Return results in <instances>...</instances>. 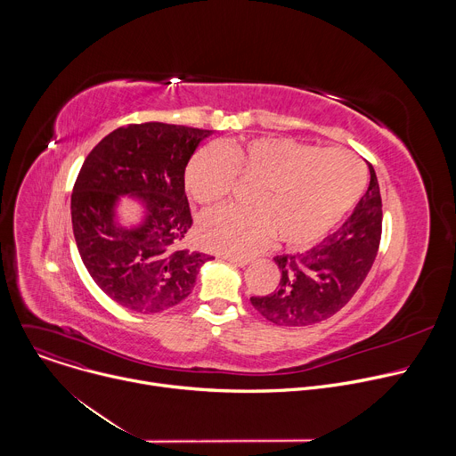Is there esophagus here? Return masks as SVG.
I'll list each match as a JSON object with an SVG mask.
<instances>
[{"label": "esophagus", "mask_w": 456, "mask_h": 456, "mask_svg": "<svg viewBox=\"0 0 456 456\" xmlns=\"http://www.w3.org/2000/svg\"><path fill=\"white\" fill-rule=\"evenodd\" d=\"M224 259H225V262H229L231 265L240 267V269L248 265V259H241V257H234V256H224Z\"/></svg>", "instance_id": "1"}]
</instances>
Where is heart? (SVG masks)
<instances>
[{"instance_id":"obj_1","label":"heart","mask_w":456,"mask_h":456,"mask_svg":"<svg viewBox=\"0 0 456 456\" xmlns=\"http://www.w3.org/2000/svg\"><path fill=\"white\" fill-rule=\"evenodd\" d=\"M234 175L256 182L254 208L218 209L199 227L206 247L232 256H250L274 236L290 248L314 245L348 215L364 187L352 153L287 137L208 146L189 160L183 182L194 202L213 208L231 192Z\"/></svg>"}]
</instances>
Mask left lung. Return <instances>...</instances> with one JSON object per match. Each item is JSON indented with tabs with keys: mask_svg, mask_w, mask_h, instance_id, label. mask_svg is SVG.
<instances>
[{
	"mask_svg": "<svg viewBox=\"0 0 456 456\" xmlns=\"http://www.w3.org/2000/svg\"><path fill=\"white\" fill-rule=\"evenodd\" d=\"M370 183L350 218L319 245L305 252L274 256L280 287L250 297L252 306L274 324L306 327L339 312L362 285L377 256L382 202L373 167Z\"/></svg>",
	"mask_w": 456,
	"mask_h": 456,
	"instance_id": "1",
	"label": "left lung"
}]
</instances>
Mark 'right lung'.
I'll list each match as a JSON object with an SVG mask.
<instances>
[{"mask_svg":"<svg viewBox=\"0 0 456 456\" xmlns=\"http://www.w3.org/2000/svg\"><path fill=\"white\" fill-rule=\"evenodd\" d=\"M211 129L164 122L117 127L86 157L72 192V227L97 287L124 308L164 312L183 301L211 256L182 247L192 218L185 166ZM124 196L142 206L124 226Z\"/></svg>","mask_w":456,"mask_h":456,"instance_id":"1","label":"right lung"}]
</instances>
